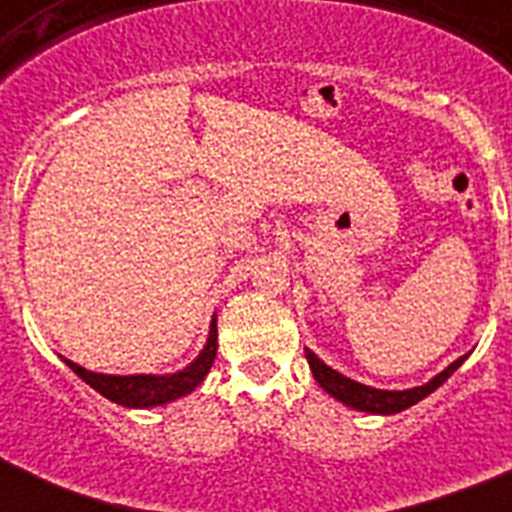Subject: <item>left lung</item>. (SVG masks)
Listing matches in <instances>:
<instances>
[{
	"mask_svg": "<svg viewBox=\"0 0 512 512\" xmlns=\"http://www.w3.org/2000/svg\"><path fill=\"white\" fill-rule=\"evenodd\" d=\"M305 358H308V364H311V372L313 377H316V382H319L321 388L327 390L332 398L342 401V404L350 406V409H358V412L396 414L409 409V406L420 404L422 398H428L433 390L441 388V385L460 369V364L468 356H460L457 361H452V364L446 366L444 372H438L433 380L409 390H380L372 388V385H364V382L350 380V377H345V374H340L337 369L324 364L311 348H305Z\"/></svg>",
	"mask_w": 512,
	"mask_h": 512,
	"instance_id": "obj_1",
	"label": "left lung"
}]
</instances>
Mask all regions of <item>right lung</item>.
<instances>
[{
	"mask_svg": "<svg viewBox=\"0 0 512 512\" xmlns=\"http://www.w3.org/2000/svg\"><path fill=\"white\" fill-rule=\"evenodd\" d=\"M217 356V316H212L209 324L207 345L201 348V353L193 358L191 364L172 374H100L90 372L84 366L74 364L63 358L79 377H82L90 388H95L100 396H106L114 404L130 406V409H151V406L170 404L175 398L188 396L191 390L201 385V380L207 377Z\"/></svg>",
	"mask_w": 512,
	"mask_h": 512,
	"instance_id": "add662e5",
	"label": "right lung"
}]
</instances>
